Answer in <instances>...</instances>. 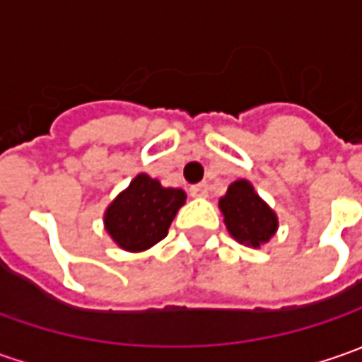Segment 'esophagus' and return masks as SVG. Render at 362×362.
<instances>
[{
    "label": "esophagus",
    "instance_id": "34e87169",
    "mask_svg": "<svg viewBox=\"0 0 362 362\" xmlns=\"http://www.w3.org/2000/svg\"><path fill=\"white\" fill-rule=\"evenodd\" d=\"M189 193H191L193 197H207L209 187H207V183H199V185H193V187L189 189Z\"/></svg>",
    "mask_w": 362,
    "mask_h": 362
}]
</instances>
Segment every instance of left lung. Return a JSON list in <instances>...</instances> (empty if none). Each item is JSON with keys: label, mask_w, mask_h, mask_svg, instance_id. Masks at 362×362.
<instances>
[{"label": "left lung", "mask_w": 362, "mask_h": 362, "mask_svg": "<svg viewBox=\"0 0 362 362\" xmlns=\"http://www.w3.org/2000/svg\"><path fill=\"white\" fill-rule=\"evenodd\" d=\"M223 223L235 242L247 247H262L278 231V216L256 193L247 179L233 181L226 195L219 197Z\"/></svg>", "instance_id": "8db88e82"}]
</instances>
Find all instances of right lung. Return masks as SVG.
I'll use <instances>...</instances> for the list:
<instances>
[{
  "instance_id": "1",
  "label": "right lung",
  "mask_w": 362,
  "mask_h": 362,
  "mask_svg": "<svg viewBox=\"0 0 362 362\" xmlns=\"http://www.w3.org/2000/svg\"><path fill=\"white\" fill-rule=\"evenodd\" d=\"M185 199L183 189L163 187L157 179L139 173L106 207V233L124 252H145L167 235Z\"/></svg>"
}]
</instances>
